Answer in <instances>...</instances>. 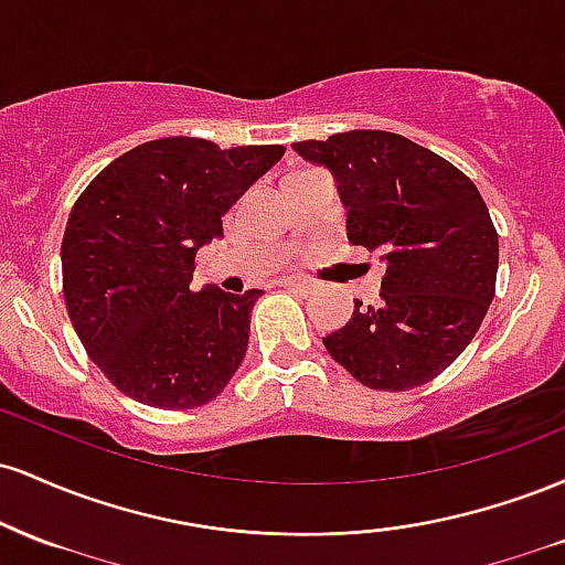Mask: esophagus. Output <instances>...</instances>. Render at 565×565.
Returning a JSON list of instances; mask_svg holds the SVG:
<instances>
[{
	"mask_svg": "<svg viewBox=\"0 0 565 565\" xmlns=\"http://www.w3.org/2000/svg\"><path fill=\"white\" fill-rule=\"evenodd\" d=\"M281 287L300 291V295H310V291L316 289V281H310V278H297V276H289V278H281Z\"/></svg>",
	"mask_w": 565,
	"mask_h": 565,
	"instance_id": "1",
	"label": "esophagus"
}]
</instances>
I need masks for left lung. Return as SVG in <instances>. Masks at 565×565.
Returning a JSON list of instances; mask_svg holds the SVG:
<instances>
[{"mask_svg": "<svg viewBox=\"0 0 565 565\" xmlns=\"http://www.w3.org/2000/svg\"><path fill=\"white\" fill-rule=\"evenodd\" d=\"M329 167L350 244L387 263L377 308L323 337L361 385L412 391L436 380L481 329L497 291L499 236L472 180L430 148L385 129L291 142Z\"/></svg>", "mask_w": 565, "mask_h": 565, "instance_id": "obj_1", "label": "left lung"}]
</instances>
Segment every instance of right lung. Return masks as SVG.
Segmentation results:
<instances>
[{
  "mask_svg": "<svg viewBox=\"0 0 565 565\" xmlns=\"http://www.w3.org/2000/svg\"><path fill=\"white\" fill-rule=\"evenodd\" d=\"M284 151L178 135L121 153L84 188L63 233V297L116 391L146 406L196 408L242 366L263 291H191L193 260Z\"/></svg>",
  "mask_w": 565,
  "mask_h": 565,
  "instance_id": "1",
  "label": "right lung"
}]
</instances>
